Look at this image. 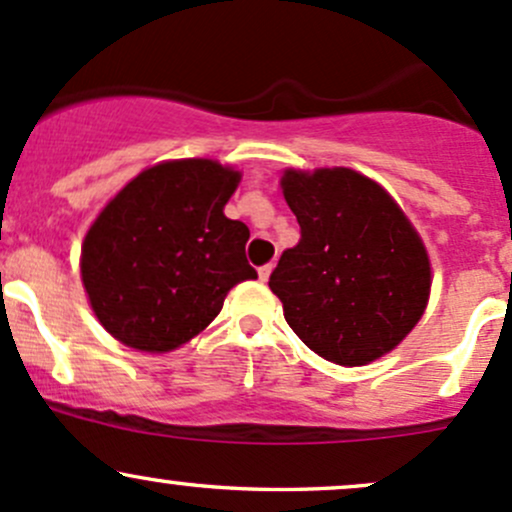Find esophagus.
<instances>
[{
	"instance_id": "obj_1",
	"label": "esophagus",
	"mask_w": 512,
	"mask_h": 512,
	"mask_svg": "<svg viewBox=\"0 0 512 512\" xmlns=\"http://www.w3.org/2000/svg\"><path fill=\"white\" fill-rule=\"evenodd\" d=\"M273 268H276V263H266V266H261V268H258V278H261L263 283H266V280L271 278Z\"/></svg>"
}]
</instances>
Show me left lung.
<instances>
[{
  "label": "left lung",
  "instance_id": "obj_1",
  "mask_svg": "<svg viewBox=\"0 0 512 512\" xmlns=\"http://www.w3.org/2000/svg\"><path fill=\"white\" fill-rule=\"evenodd\" d=\"M280 190L298 217L268 288L302 344L339 366H366L425 315L432 263L393 195L344 166L285 168Z\"/></svg>",
  "mask_w": 512,
  "mask_h": 512
}]
</instances>
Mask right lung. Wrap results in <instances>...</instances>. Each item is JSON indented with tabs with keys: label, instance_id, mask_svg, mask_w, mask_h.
I'll return each mask as SVG.
<instances>
[{
	"label": "right lung",
	"instance_id": "add662e5",
	"mask_svg": "<svg viewBox=\"0 0 512 512\" xmlns=\"http://www.w3.org/2000/svg\"><path fill=\"white\" fill-rule=\"evenodd\" d=\"M241 170L175 158L131 178L87 229L80 278L100 324L129 349L168 354L222 310L229 290L258 278L249 227L224 214Z\"/></svg>",
	"mask_w": 512,
	"mask_h": 512
}]
</instances>
